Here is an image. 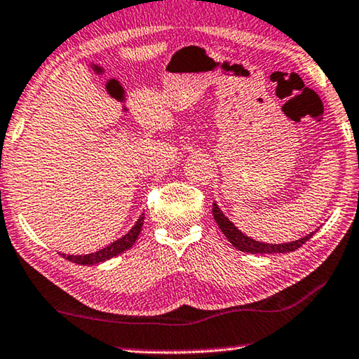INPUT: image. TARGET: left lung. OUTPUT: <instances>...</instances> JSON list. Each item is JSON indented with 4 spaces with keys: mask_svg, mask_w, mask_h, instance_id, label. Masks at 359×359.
<instances>
[{
    "mask_svg": "<svg viewBox=\"0 0 359 359\" xmlns=\"http://www.w3.org/2000/svg\"><path fill=\"white\" fill-rule=\"evenodd\" d=\"M212 215L215 222H217L219 229L222 233L226 236L233 246H235L238 251L243 252H249V254H283V252H292L295 249H299L302 244H305L310 238L315 235V231H311L310 235H306L300 240H295L291 243H283V244H269V243H260L255 241L252 238H249L236 229L235 225L231 224L229 217H225L224 212H222L220 208L217 206V203L212 204Z\"/></svg>",
    "mask_w": 359,
    "mask_h": 359,
    "instance_id": "1",
    "label": "left lung"
}]
</instances>
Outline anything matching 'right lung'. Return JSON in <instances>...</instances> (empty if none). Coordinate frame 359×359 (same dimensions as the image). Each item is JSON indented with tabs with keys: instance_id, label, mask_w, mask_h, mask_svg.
<instances>
[{
	"instance_id": "right-lung-1",
	"label": "right lung",
	"mask_w": 359,
	"mask_h": 359,
	"mask_svg": "<svg viewBox=\"0 0 359 359\" xmlns=\"http://www.w3.org/2000/svg\"><path fill=\"white\" fill-rule=\"evenodd\" d=\"M144 219L145 214H142L140 217L135 222L133 229H130L126 235L119 238V240L113 241L111 244H108L107 248L100 249V251H95L93 254H84V255H65L62 254V257L73 262V264L78 265H94V264H100V262H105L111 257H116L124 251H128L129 248H133V244L137 240L139 233L142 230V225H144Z\"/></svg>"
}]
</instances>
